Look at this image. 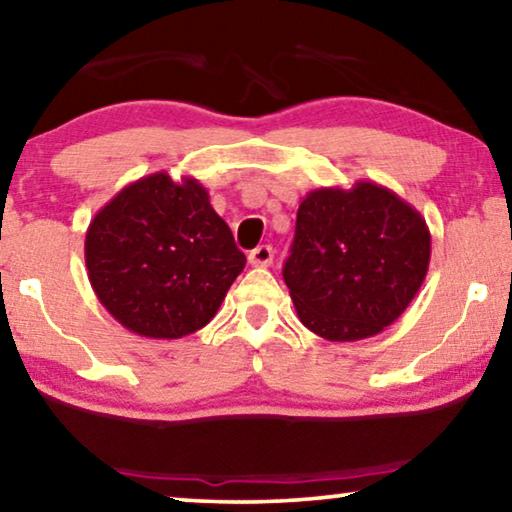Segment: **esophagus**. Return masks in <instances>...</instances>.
Segmentation results:
<instances>
[{
    "label": "esophagus",
    "mask_w": 512,
    "mask_h": 512,
    "mask_svg": "<svg viewBox=\"0 0 512 512\" xmlns=\"http://www.w3.org/2000/svg\"><path fill=\"white\" fill-rule=\"evenodd\" d=\"M248 262L253 266H271L273 262V248L271 246H257L248 253Z\"/></svg>",
    "instance_id": "1"
}]
</instances>
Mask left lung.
Masks as SVG:
<instances>
[{
    "label": "left lung",
    "mask_w": 512,
    "mask_h": 512,
    "mask_svg": "<svg viewBox=\"0 0 512 512\" xmlns=\"http://www.w3.org/2000/svg\"><path fill=\"white\" fill-rule=\"evenodd\" d=\"M430 250L421 213L379 183L356 181L303 197L282 278L303 326L324 340L354 342L407 310Z\"/></svg>",
    "instance_id": "8db88e82"
}]
</instances>
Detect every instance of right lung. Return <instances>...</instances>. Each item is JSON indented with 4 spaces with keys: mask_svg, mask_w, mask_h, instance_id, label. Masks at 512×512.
I'll use <instances>...</instances> for the list:
<instances>
[{
    "mask_svg": "<svg viewBox=\"0 0 512 512\" xmlns=\"http://www.w3.org/2000/svg\"><path fill=\"white\" fill-rule=\"evenodd\" d=\"M85 262L98 301L124 329L177 340L216 317L246 255L200 181L156 172L96 213Z\"/></svg>",
    "mask_w": 512,
    "mask_h": 512,
    "instance_id": "1",
    "label": "right lung"
}]
</instances>
